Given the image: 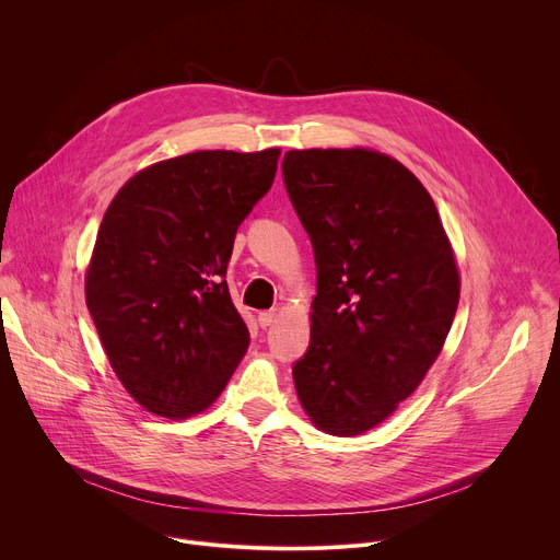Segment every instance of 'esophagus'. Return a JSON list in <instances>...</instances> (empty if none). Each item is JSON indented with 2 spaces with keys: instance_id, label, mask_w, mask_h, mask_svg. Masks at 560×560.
<instances>
[{
  "instance_id": "34e87169",
  "label": "esophagus",
  "mask_w": 560,
  "mask_h": 560,
  "mask_svg": "<svg viewBox=\"0 0 560 560\" xmlns=\"http://www.w3.org/2000/svg\"><path fill=\"white\" fill-rule=\"evenodd\" d=\"M275 318H277V312H275V310H264V312H259L257 322H259V326L266 330V328H270V326L275 324Z\"/></svg>"
}]
</instances>
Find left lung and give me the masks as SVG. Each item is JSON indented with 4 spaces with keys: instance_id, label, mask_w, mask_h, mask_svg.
Wrapping results in <instances>:
<instances>
[{
    "instance_id": "1",
    "label": "left lung",
    "mask_w": 560,
    "mask_h": 560,
    "mask_svg": "<svg viewBox=\"0 0 560 560\" xmlns=\"http://www.w3.org/2000/svg\"><path fill=\"white\" fill-rule=\"evenodd\" d=\"M281 171L316 264L294 387L314 425L354 436L385 421L436 361L458 270L432 197L396 159L290 150Z\"/></svg>"
}]
</instances>
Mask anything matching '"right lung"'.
Segmentation results:
<instances>
[{
  "label": "right lung",
  "mask_w": 560,
  "mask_h": 560,
  "mask_svg": "<svg viewBox=\"0 0 560 560\" xmlns=\"http://www.w3.org/2000/svg\"><path fill=\"white\" fill-rule=\"evenodd\" d=\"M277 159L279 148L182 154L135 175L104 214L86 305L115 374L152 415L203 412L250 346L225 270Z\"/></svg>",
  "instance_id": "add662e5"
}]
</instances>
